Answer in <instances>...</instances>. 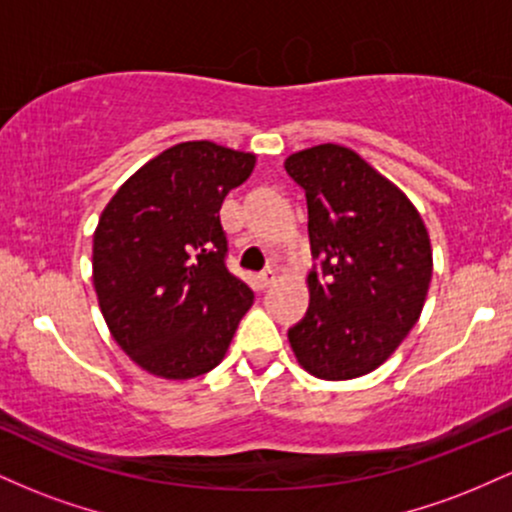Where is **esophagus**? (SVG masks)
I'll use <instances>...</instances> for the list:
<instances>
[{
    "label": "esophagus",
    "mask_w": 512,
    "mask_h": 512,
    "mask_svg": "<svg viewBox=\"0 0 512 512\" xmlns=\"http://www.w3.org/2000/svg\"><path fill=\"white\" fill-rule=\"evenodd\" d=\"M257 281H260L262 289H267V286H272L276 281V272H274V269H264V272L257 276Z\"/></svg>",
    "instance_id": "34e87169"
}]
</instances>
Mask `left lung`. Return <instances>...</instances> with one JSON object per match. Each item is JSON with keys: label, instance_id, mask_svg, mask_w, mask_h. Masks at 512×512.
I'll return each mask as SVG.
<instances>
[{"label": "left lung", "instance_id": "1", "mask_svg": "<svg viewBox=\"0 0 512 512\" xmlns=\"http://www.w3.org/2000/svg\"><path fill=\"white\" fill-rule=\"evenodd\" d=\"M286 173L308 199L310 305L289 342L322 380L366 375L395 354L424 308L433 255L419 211L356 151L320 144Z\"/></svg>", "mask_w": 512, "mask_h": 512}]
</instances>
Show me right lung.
Segmentation results:
<instances>
[{
    "label": "right lung",
    "mask_w": 512,
    "mask_h": 512,
    "mask_svg": "<svg viewBox=\"0 0 512 512\" xmlns=\"http://www.w3.org/2000/svg\"><path fill=\"white\" fill-rule=\"evenodd\" d=\"M255 154L185 142L129 178L93 233V286L108 330L137 366L166 380L209 373L255 293L228 272L221 204Z\"/></svg>",
    "instance_id": "1"
}]
</instances>
